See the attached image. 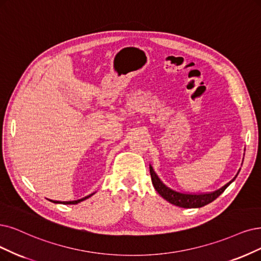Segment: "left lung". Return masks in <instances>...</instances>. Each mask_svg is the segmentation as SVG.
<instances>
[{
    "label": "left lung",
    "instance_id": "obj_1",
    "mask_svg": "<svg viewBox=\"0 0 261 261\" xmlns=\"http://www.w3.org/2000/svg\"><path fill=\"white\" fill-rule=\"evenodd\" d=\"M149 172H150V176H151V181L152 185L155 187V189L157 190L158 194L165 198L167 201H169L170 203L174 204L176 206L179 207H185V208H192V207H202L204 206L211 202H213L215 199H217L223 192L226 190V188L232 182L236 176L232 180L229 181L227 185H225L224 187H221L220 189L211 192V194H203V195H188V194H180V192L174 191L170 189L169 187H167L163 182L159 179V177L157 176V174L155 173V171L152 170V167L149 166Z\"/></svg>",
    "mask_w": 261,
    "mask_h": 261
}]
</instances>
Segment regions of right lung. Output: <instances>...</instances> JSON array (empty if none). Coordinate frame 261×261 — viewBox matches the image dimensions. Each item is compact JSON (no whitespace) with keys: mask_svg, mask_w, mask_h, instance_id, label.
Returning <instances> with one entry per match:
<instances>
[{"mask_svg":"<svg viewBox=\"0 0 261 261\" xmlns=\"http://www.w3.org/2000/svg\"><path fill=\"white\" fill-rule=\"evenodd\" d=\"M93 194H91V195H89V196H87V197H85V198H83V199H80V200H76V201H67V202H60V201H53V200H50L51 202H54V203H62V204H77V203H80L81 201H84V200H86V199H88L89 197H91Z\"/></svg>","mask_w":261,"mask_h":261,"instance_id":"right-lung-1","label":"right lung"}]
</instances>
